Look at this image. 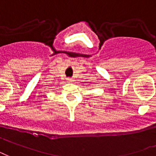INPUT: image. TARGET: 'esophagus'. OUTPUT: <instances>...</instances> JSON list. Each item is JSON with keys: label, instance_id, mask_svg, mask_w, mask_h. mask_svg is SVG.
Returning a JSON list of instances; mask_svg holds the SVG:
<instances>
[{"label": "esophagus", "instance_id": "obj_1", "mask_svg": "<svg viewBox=\"0 0 156 156\" xmlns=\"http://www.w3.org/2000/svg\"><path fill=\"white\" fill-rule=\"evenodd\" d=\"M66 80H67L68 82H71V81H73V79L71 78V77H68V78H66Z\"/></svg>", "mask_w": 156, "mask_h": 156}]
</instances>
